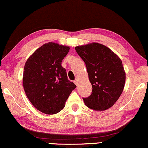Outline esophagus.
Listing matches in <instances>:
<instances>
[{"instance_id": "obj_1", "label": "esophagus", "mask_w": 148, "mask_h": 148, "mask_svg": "<svg viewBox=\"0 0 148 148\" xmlns=\"http://www.w3.org/2000/svg\"><path fill=\"white\" fill-rule=\"evenodd\" d=\"M74 83L77 86V85H78V80H77V79H75V81H74Z\"/></svg>"}]
</instances>
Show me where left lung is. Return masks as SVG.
<instances>
[{"instance_id":"left-lung-1","label":"left lung","mask_w":148,"mask_h":148,"mask_svg":"<svg viewBox=\"0 0 148 148\" xmlns=\"http://www.w3.org/2000/svg\"><path fill=\"white\" fill-rule=\"evenodd\" d=\"M75 51L84 62L92 84V93L83 97L85 105L95 110L110 108L124 88L125 73L121 59L99 43L76 47Z\"/></svg>"}]
</instances>
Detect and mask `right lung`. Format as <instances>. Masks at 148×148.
Listing matches in <instances>:
<instances>
[{"instance_id": "add662e5", "label": "right lung", "mask_w": 148, "mask_h": 148, "mask_svg": "<svg viewBox=\"0 0 148 148\" xmlns=\"http://www.w3.org/2000/svg\"><path fill=\"white\" fill-rule=\"evenodd\" d=\"M69 49V47L49 42L38 48L25 63V93L33 106L45 114H56L62 110L69 96L76 88L62 66Z\"/></svg>"}]
</instances>
